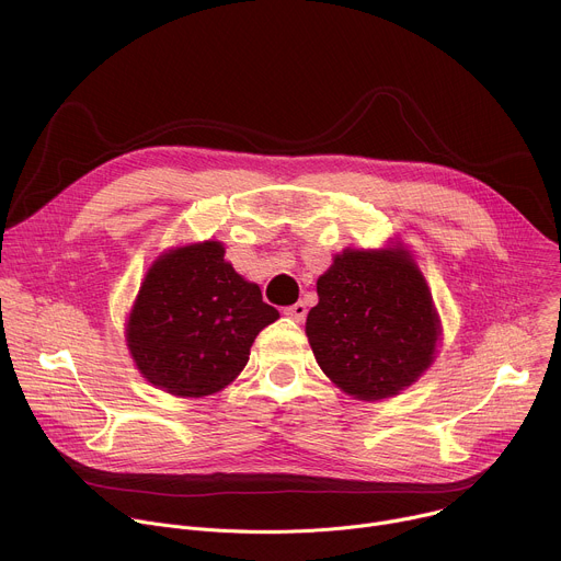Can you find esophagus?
<instances>
[{
  "label": "esophagus",
  "mask_w": 561,
  "mask_h": 561,
  "mask_svg": "<svg viewBox=\"0 0 561 561\" xmlns=\"http://www.w3.org/2000/svg\"><path fill=\"white\" fill-rule=\"evenodd\" d=\"M306 306L301 304V301H297V304H293V306H286L284 308V314L286 317H290L293 319V322H304V319H306Z\"/></svg>",
  "instance_id": "34e87169"
}]
</instances>
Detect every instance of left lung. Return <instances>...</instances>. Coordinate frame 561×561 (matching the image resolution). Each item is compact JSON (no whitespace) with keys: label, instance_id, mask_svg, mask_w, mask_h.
<instances>
[{"label":"left lung","instance_id":"8db88e82","mask_svg":"<svg viewBox=\"0 0 561 561\" xmlns=\"http://www.w3.org/2000/svg\"><path fill=\"white\" fill-rule=\"evenodd\" d=\"M317 295L306 335L344 392L392 397L431 366L439 319L409 251H344L317 279Z\"/></svg>","mask_w":561,"mask_h":561}]
</instances>
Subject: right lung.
<instances>
[{
    "label": "right lung",
    "mask_w": 561,
    "mask_h": 561,
    "mask_svg": "<svg viewBox=\"0 0 561 561\" xmlns=\"http://www.w3.org/2000/svg\"><path fill=\"white\" fill-rule=\"evenodd\" d=\"M279 312L257 284L224 262L219 242L171 251L148 271L128 319V348L141 375L178 397L228 386Z\"/></svg>",
    "instance_id": "obj_1"
}]
</instances>
